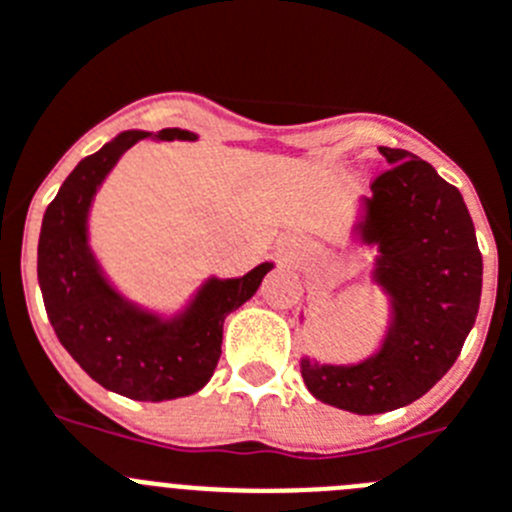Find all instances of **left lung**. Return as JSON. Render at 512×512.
<instances>
[{
	"label": "left lung",
	"instance_id": "left-lung-1",
	"mask_svg": "<svg viewBox=\"0 0 512 512\" xmlns=\"http://www.w3.org/2000/svg\"><path fill=\"white\" fill-rule=\"evenodd\" d=\"M378 152L388 170L370 182L355 233L378 246L373 279L391 297V327L381 350L358 365L302 360L314 398L363 416L409 406L442 381L482 292V253L457 187L406 149Z\"/></svg>",
	"mask_w": 512,
	"mask_h": 512
}]
</instances>
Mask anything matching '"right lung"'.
<instances>
[{"label":"right lung","mask_w":512,"mask_h":512,"mask_svg":"<svg viewBox=\"0 0 512 512\" xmlns=\"http://www.w3.org/2000/svg\"><path fill=\"white\" fill-rule=\"evenodd\" d=\"M149 137L124 131L70 172L42 218L37 279L55 335L93 381L134 401H170L210 381L225 317L256 294L274 264H259L241 279L205 281L172 320L134 307L111 287L88 248V208L121 154ZM157 139L192 142L195 134L162 129Z\"/></svg>","instance_id":"obj_1"}]
</instances>
